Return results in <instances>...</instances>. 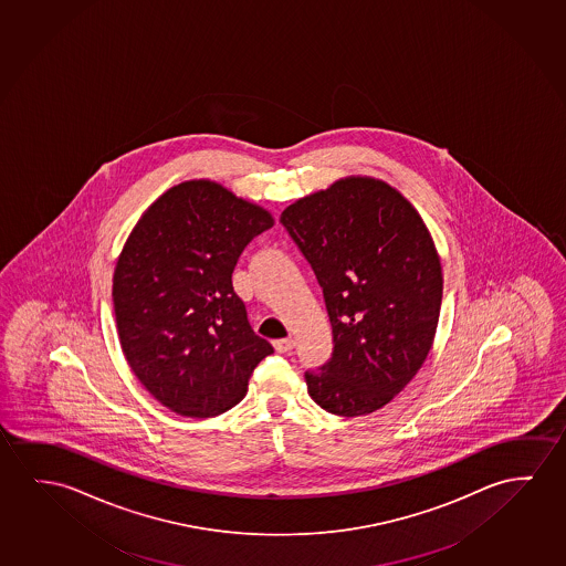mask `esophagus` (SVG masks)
Listing matches in <instances>:
<instances>
[{
  "label": "esophagus",
  "mask_w": 566,
  "mask_h": 566,
  "mask_svg": "<svg viewBox=\"0 0 566 566\" xmlns=\"http://www.w3.org/2000/svg\"><path fill=\"white\" fill-rule=\"evenodd\" d=\"M296 347V340L292 339V337H287V339L274 340V348L279 350V353H290L292 348Z\"/></svg>",
  "instance_id": "34e87169"
}]
</instances>
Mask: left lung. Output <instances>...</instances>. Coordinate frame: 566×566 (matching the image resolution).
Instances as JSON below:
<instances>
[{"instance_id":"8db88e82","label":"left lung","mask_w":566,"mask_h":566,"mask_svg":"<svg viewBox=\"0 0 566 566\" xmlns=\"http://www.w3.org/2000/svg\"><path fill=\"white\" fill-rule=\"evenodd\" d=\"M280 223L314 270L333 329L307 391L335 416L357 418L394 400L433 345L443 276L423 219L400 191L347 178L297 200Z\"/></svg>"}]
</instances>
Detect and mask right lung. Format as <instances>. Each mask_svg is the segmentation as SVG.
Wrapping results in <instances>:
<instances>
[{
    "label": "right lung",
    "mask_w": 566,
    "mask_h": 566,
    "mask_svg": "<svg viewBox=\"0 0 566 566\" xmlns=\"http://www.w3.org/2000/svg\"><path fill=\"white\" fill-rule=\"evenodd\" d=\"M272 226L269 211L191 180L160 196L123 247L112 292L123 353L140 384L180 416L237 406L274 353L252 331L231 280L244 247Z\"/></svg>",
    "instance_id": "1"
}]
</instances>
